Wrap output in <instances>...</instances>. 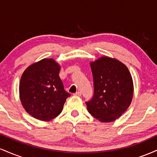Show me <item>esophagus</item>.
Returning a JSON list of instances; mask_svg holds the SVG:
<instances>
[{
	"mask_svg": "<svg viewBox=\"0 0 157 157\" xmlns=\"http://www.w3.org/2000/svg\"><path fill=\"white\" fill-rule=\"evenodd\" d=\"M75 96H79V97H80V96H81V92H80V91H77V92H76V93L75 94Z\"/></svg>",
	"mask_w": 157,
	"mask_h": 157,
	"instance_id": "34e87169",
	"label": "esophagus"
}]
</instances>
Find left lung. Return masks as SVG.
I'll use <instances>...</instances> for the list:
<instances>
[{"label": "left lung", "mask_w": 157, "mask_h": 157, "mask_svg": "<svg viewBox=\"0 0 157 157\" xmlns=\"http://www.w3.org/2000/svg\"><path fill=\"white\" fill-rule=\"evenodd\" d=\"M94 95L86 102L89 112L102 122L120 117L130 105L134 93L132 77L125 65L102 57L91 62Z\"/></svg>", "instance_id": "left-lung-1"}]
</instances>
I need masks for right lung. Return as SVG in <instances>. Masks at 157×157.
I'll use <instances>...</instances> for the list:
<instances>
[{
    "label": "right lung",
    "instance_id": "add662e5",
    "mask_svg": "<svg viewBox=\"0 0 157 157\" xmlns=\"http://www.w3.org/2000/svg\"><path fill=\"white\" fill-rule=\"evenodd\" d=\"M60 69L55 60L43 59L29 66L22 75L19 86L21 103L35 119L48 121L55 118L71 96L65 91Z\"/></svg>",
    "mask_w": 157,
    "mask_h": 157
}]
</instances>
